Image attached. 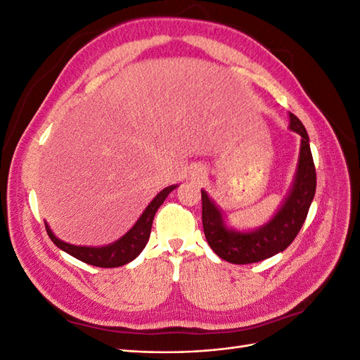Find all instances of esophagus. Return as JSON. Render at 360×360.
<instances>
[{"mask_svg":"<svg viewBox=\"0 0 360 360\" xmlns=\"http://www.w3.org/2000/svg\"><path fill=\"white\" fill-rule=\"evenodd\" d=\"M201 176H202V168H193V171L191 172V177H192L193 180L200 179Z\"/></svg>","mask_w":360,"mask_h":360,"instance_id":"esophagus-1","label":"esophagus"}]
</instances>
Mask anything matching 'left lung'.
<instances>
[{"instance_id":"8db88e82","label":"left lung","mask_w":360,"mask_h":360,"mask_svg":"<svg viewBox=\"0 0 360 360\" xmlns=\"http://www.w3.org/2000/svg\"><path fill=\"white\" fill-rule=\"evenodd\" d=\"M290 129L302 136L297 171L287 198L271 219L252 231L228 228L222 210L201 189L202 228L213 252L233 264L258 263L285 250L307 219L314 200L317 174L309 147V136L300 120L290 112Z\"/></svg>"}]
</instances>
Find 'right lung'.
<instances>
[{
    "instance_id": "right-lung-1",
    "label": "right lung",
    "mask_w": 360,
    "mask_h": 360,
    "mask_svg": "<svg viewBox=\"0 0 360 360\" xmlns=\"http://www.w3.org/2000/svg\"><path fill=\"white\" fill-rule=\"evenodd\" d=\"M176 188H177V184H172V186H168L163 191H160L153 198V201L147 205V209L143 212V214L139 216L136 224L130 228V230L122 238H118L117 242H114L111 245L93 248V246H76V245L66 243V242L60 240L58 237L53 236L49 225L45 222L46 233H48L51 240L56 243L61 250L75 257L76 259L84 261V263H86V264H91L96 267H105V269L124 266V264L130 263L132 259H135L141 254V250L146 248L148 238H150L151 225H153V219H155V214H156L158 209L163 204V201H165L168 195Z\"/></svg>"
}]
</instances>
